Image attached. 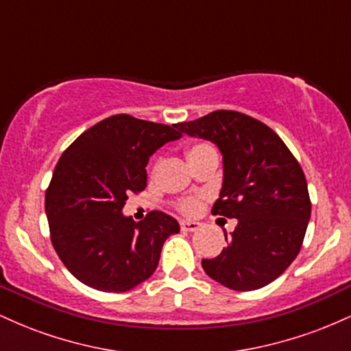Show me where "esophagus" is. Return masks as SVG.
I'll use <instances>...</instances> for the list:
<instances>
[{"mask_svg":"<svg viewBox=\"0 0 351 351\" xmlns=\"http://www.w3.org/2000/svg\"><path fill=\"white\" fill-rule=\"evenodd\" d=\"M180 226H181V231L191 232V231H196V229L199 228V223H196V221H181Z\"/></svg>","mask_w":351,"mask_h":351,"instance_id":"obj_1","label":"esophagus"}]
</instances>
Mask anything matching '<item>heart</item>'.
Here are the masks:
<instances>
[{"instance_id":"heart-1","label":"heart","mask_w":351,"mask_h":351,"mask_svg":"<svg viewBox=\"0 0 351 351\" xmlns=\"http://www.w3.org/2000/svg\"><path fill=\"white\" fill-rule=\"evenodd\" d=\"M208 148H211V147H208V145H195V147L189 148L188 156L195 155V153L208 150ZM178 208L181 213H184V215H196L199 209V199L198 198H184V199L178 201Z\"/></svg>"}]
</instances>
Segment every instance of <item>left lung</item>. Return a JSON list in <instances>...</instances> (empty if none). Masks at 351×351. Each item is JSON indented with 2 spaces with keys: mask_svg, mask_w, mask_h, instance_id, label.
<instances>
[{
  "mask_svg": "<svg viewBox=\"0 0 351 351\" xmlns=\"http://www.w3.org/2000/svg\"><path fill=\"white\" fill-rule=\"evenodd\" d=\"M223 155V186L213 215L234 217L226 247L203 259L204 272L232 291H256L293 263L310 219L307 181L299 162L267 125L234 110L176 123Z\"/></svg>",
  "mask_w": 351,
  "mask_h": 351,
  "instance_id": "obj_1",
  "label": "left lung"
}]
</instances>
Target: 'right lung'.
Segmentation results:
<instances>
[{
  "label": "right lung",
  "mask_w": 351,
  "mask_h": 351,
  "mask_svg": "<svg viewBox=\"0 0 351 351\" xmlns=\"http://www.w3.org/2000/svg\"><path fill=\"white\" fill-rule=\"evenodd\" d=\"M175 125L112 115L62 153L46 191L51 241L75 279L102 292H127L155 272L175 217L148 213L140 223L122 209L147 186L150 156L178 140Z\"/></svg>",
  "instance_id": "1"
}]
</instances>
